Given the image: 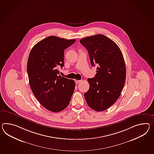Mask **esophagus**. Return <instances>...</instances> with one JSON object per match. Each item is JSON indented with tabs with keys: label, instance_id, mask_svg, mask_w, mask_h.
<instances>
[{
	"label": "esophagus",
	"instance_id": "1",
	"mask_svg": "<svg viewBox=\"0 0 154 154\" xmlns=\"http://www.w3.org/2000/svg\"><path fill=\"white\" fill-rule=\"evenodd\" d=\"M81 81V80H75V83L77 85V84H79V83Z\"/></svg>",
	"mask_w": 154,
	"mask_h": 154
}]
</instances>
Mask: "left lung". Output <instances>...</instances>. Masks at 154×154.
Instances as JSON below:
<instances>
[{
    "instance_id": "8db88e82",
    "label": "left lung",
    "mask_w": 154,
    "mask_h": 154,
    "mask_svg": "<svg viewBox=\"0 0 154 154\" xmlns=\"http://www.w3.org/2000/svg\"><path fill=\"white\" fill-rule=\"evenodd\" d=\"M92 66H97L93 79H88L90 88L84 96L88 106L98 112L105 111L120 97L126 79L124 57L115 42L103 34L81 39Z\"/></svg>"
}]
</instances>
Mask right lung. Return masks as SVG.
Here are the masks:
<instances>
[{
  "label": "right lung",
  "mask_w": 154,
  "mask_h": 154,
  "mask_svg": "<svg viewBox=\"0 0 154 154\" xmlns=\"http://www.w3.org/2000/svg\"><path fill=\"white\" fill-rule=\"evenodd\" d=\"M75 39L49 36L38 42L30 51L27 72L30 88L44 107L58 112L67 107L75 88L72 79L59 76L64 66V50Z\"/></svg>",
  "instance_id": "1"
}]
</instances>
